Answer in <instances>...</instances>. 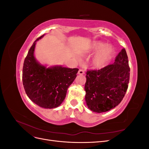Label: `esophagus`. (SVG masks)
<instances>
[{
    "instance_id": "1",
    "label": "esophagus",
    "mask_w": 149,
    "mask_h": 149,
    "mask_svg": "<svg viewBox=\"0 0 149 149\" xmlns=\"http://www.w3.org/2000/svg\"><path fill=\"white\" fill-rule=\"evenodd\" d=\"M79 74H84L85 73V71L83 69H79L78 71V73Z\"/></svg>"
}]
</instances>
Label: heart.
Wrapping results in <instances>:
<instances>
[{
	"label": "heart",
	"mask_w": 149,
	"mask_h": 149,
	"mask_svg": "<svg viewBox=\"0 0 149 149\" xmlns=\"http://www.w3.org/2000/svg\"><path fill=\"white\" fill-rule=\"evenodd\" d=\"M104 46L100 42H94L89 46L90 50H96ZM112 53V49L111 47L106 46L97 52L93 58L92 65L96 68H101L105 66L109 62Z\"/></svg>",
	"instance_id": "1"
}]
</instances>
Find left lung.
I'll list each match as a JSON object with an SVG mask.
<instances>
[{
	"label": "left lung",
	"instance_id": "1",
	"mask_svg": "<svg viewBox=\"0 0 149 149\" xmlns=\"http://www.w3.org/2000/svg\"><path fill=\"white\" fill-rule=\"evenodd\" d=\"M84 89L85 100L90 110L106 112L123 100L130 78V68L125 48L118 53L114 63L98 70H88Z\"/></svg>",
	"mask_w": 149,
	"mask_h": 149
}]
</instances>
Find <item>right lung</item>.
Wrapping results in <instances>:
<instances>
[{
	"label": "right lung",
	"instance_id": "obj_1",
	"mask_svg": "<svg viewBox=\"0 0 149 149\" xmlns=\"http://www.w3.org/2000/svg\"><path fill=\"white\" fill-rule=\"evenodd\" d=\"M33 42L25 58L22 81L26 94L36 104L52 109L59 106L66 95L67 89L74 81L79 69L62 66L46 68L36 61Z\"/></svg>",
	"mask_w": 149,
	"mask_h": 149
}]
</instances>
